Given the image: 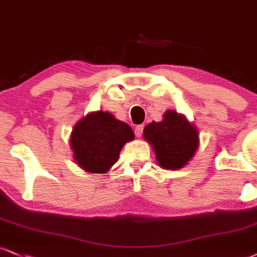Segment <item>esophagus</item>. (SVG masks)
Returning <instances> with one entry per match:
<instances>
[{
    "label": "esophagus",
    "instance_id": "1",
    "mask_svg": "<svg viewBox=\"0 0 257 257\" xmlns=\"http://www.w3.org/2000/svg\"><path fill=\"white\" fill-rule=\"evenodd\" d=\"M143 128H144V126L143 125H138V126H136V128H135V135H136V137H142V134H143Z\"/></svg>",
    "mask_w": 257,
    "mask_h": 257
}]
</instances>
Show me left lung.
I'll return each instance as SVG.
<instances>
[{
    "label": "left lung",
    "instance_id": "8db88e82",
    "mask_svg": "<svg viewBox=\"0 0 257 257\" xmlns=\"http://www.w3.org/2000/svg\"><path fill=\"white\" fill-rule=\"evenodd\" d=\"M143 136L156 153L157 163L164 169H180L199 148L198 130L175 110H167L163 120L145 126Z\"/></svg>",
    "mask_w": 257,
    "mask_h": 257
}]
</instances>
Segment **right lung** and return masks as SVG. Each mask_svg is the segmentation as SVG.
<instances>
[{
    "mask_svg": "<svg viewBox=\"0 0 257 257\" xmlns=\"http://www.w3.org/2000/svg\"><path fill=\"white\" fill-rule=\"evenodd\" d=\"M135 139L132 128L108 112L89 113L72 130L70 147L76 163L88 173L103 174L118 161L125 143Z\"/></svg>",
    "mask_w": 257,
    "mask_h": 257,
    "instance_id": "right-lung-1",
    "label": "right lung"
}]
</instances>
